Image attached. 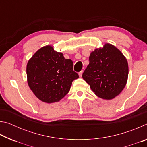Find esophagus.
I'll list each match as a JSON object with an SVG mask.
<instances>
[{
	"instance_id": "1",
	"label": "esophagus",
	"mask_w": 147,
	"mask_h": 147,
	"mask_svg": "<svg viewBox=\"0 0 147 147\" xmlns=\"http://www.w3.org/2000/svg\"><path fill=\"white\" fill-rule=\"evenodd\" d=\"M82 74H83V71H81L80 72H79L78 74H79L80 77H82Z\"/></svg>"
}]
</instances>
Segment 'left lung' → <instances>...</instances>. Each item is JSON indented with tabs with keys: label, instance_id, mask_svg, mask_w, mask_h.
Here are the masks:
<instances>
[{
	"label": "left lung",
	"instance_id": "left-lung-1",
	"mask_svg": "<svg viewBox=\"0 0 147 147\" xmlns=\"http://www.w3.org/2000/svg\"><path fill=\"white\" fill-rule=\"evenodd\" d=\"M128 62L121 52L111 44L96 49L89 56V63L82 74L91 90L100 98L110 100L126 86Z\"/></svg>",
	"mask_w": 147,
	"mask_h": 147
}]
</instances>
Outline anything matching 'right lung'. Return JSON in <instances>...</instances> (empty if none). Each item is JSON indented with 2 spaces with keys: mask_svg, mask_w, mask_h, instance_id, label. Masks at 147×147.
Segmentation results:
<instances>
[{
  "mask_svg": "<svg viewBox=\"0 0 147 147\" xmlns=\"http://www.w3.org/2000/svg\"><path fill=\"white\" fill-rule=\"evenodd\" d=\"M28 84L35 95L47 103L63 98L70 90L72 82L79 77L73 71V62L65 59L51 46L38 50L26 67Z\"/></svg>",
  "mask_w": 147,
  "mask_h": 147,
  "instance_id": "add662e5",
  "label": "right lung"
}]
</instances>
